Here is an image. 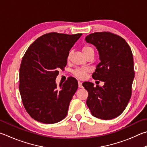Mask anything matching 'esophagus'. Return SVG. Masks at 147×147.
<instances>
[{
    "instance_id": "1",
    "label": "esophagus",
    "mask_w": 147,
    "mask_h": 147,
    "mask_svg": "<svg viewBox=\"0 0 147 147\" xmlns=\"http://www.w3.org/2000/svg\"><path fill=\"white\" fill-rule=\"evenodd\" d=\"M82 83L81 82H78V87L79 88H82Z\"/></svg>"
}]
</instances>
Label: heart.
<instances>
[{
	"label": "heart",
	"mask_w": 147,
	"mask_h": 147,
	"mask_svg": "<svg viewBox=\"0 0 147 147\" xmlns=\"http://www.w3.org/2000/svg\"><path fill=\"white\" fill-rule=\"evenodd\" d=\"M83 52H84L85 55H87L89 53H94V49L93 48L90 46H85L83 48ZM71 53H69V58L70 57ZM87 70L85 69H76L74 71V75L76 76L78 78H84L85 74H86Z\"/></svg>",
	"instance_id": "1"
}]
</instances>
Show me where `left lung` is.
Returning <instances> with one entry per match:
<instances>
[{"label":"left lung","mask_w":147,"mask_h":147,"mask_svg":"<svg viewBox=\"0 0 147 147\" xmlns=\"http://www.w3.org/2000/svg\"><path fill=\"white\" fill-rule=\"evenodd\" d=\"M85 41L96 47L100 62L92 78L104 82L103 86L83 83L87 90V105L92 115L111 119L121 114L131 97L134 78L131 49L121 36L110 32H96L86 36Z\"/></svg>","instance_id":"1"}]
</instances>
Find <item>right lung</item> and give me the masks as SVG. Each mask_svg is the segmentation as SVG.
<instances>
[{"label":"right lung","mask_w":147,"mask_h":147,"mask_svg":"<svg viewBox=\"0 0 147 147\" xmlns=\"http://www.w3.org/2000/svg\"><path fill=\"white\" fill-rule=\"evenodd\" d=\"M82 35L49 33L37 38L26 51L19 73V90L27 113L36 121L53 124L67 114L78 89L71 77L58 87L56 78L67 65L69 51Z\"/></svg>","instance_id":"right-lung-1"}]
</instances>
